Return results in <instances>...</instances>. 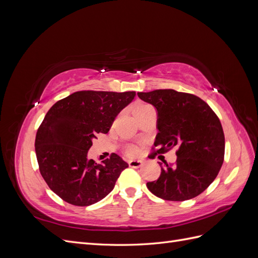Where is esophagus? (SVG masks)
<instances>
[{"instance_id": "34e87169", "label": "esophagus", "mask_w": 258, "mask_h": 258, "mask_svg": "<svg viewBox=\"0 0 258 258\" xmlns=\"http://www.w3.org/2000/svg\"><path fill=\"white\" fill-rule=\"evenodd\" d=\"M128 165L131 168H140L142 166V161L141 160H129Z\"/></svg>"}]
</instances>
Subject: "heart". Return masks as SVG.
Listing matches in <instances>:
<instances>
[{
    "label": "heart",
    "instance_id": "heart-1",
    "mask_svg": "<svg viewBox=\"0 0 258 258\" xmlns=\"http://www.w3.org/2000/svg\"><path fill=\"white\" fill-rule=\"evenodd\" d=\"M151 107V105H148L146 103H143V102H139V103H136L134 106H132V113H134L135 117H137L139 114H141L144 110H146V108ZM137 153V147L134 146V145H129L126 147V154L129 155V156H132L135 155Z\"/></svg>",
    "mask_w": 258,
    "mask_h": 258
}]
</instances>
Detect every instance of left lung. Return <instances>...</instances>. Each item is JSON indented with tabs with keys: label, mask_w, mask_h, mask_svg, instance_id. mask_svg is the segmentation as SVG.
<instances>
[{
	"label": "left lung",
	"mask_w": 258,
	"mask_h": 258,
	"mask_svg": "<svg viewBox=\"0 0 258 258\" xmlns=\"http://www.w3.org/2000/svg\"><path fill=\"white\" fill-rule=\"evenodd\" d=\"M138 96L157 112L158 134L148 157L178 147L174 165L162 161L160 176L148 182L147 188L170 201L197 197L214 181L224 161L225 137L217 115L191 93L157 89Z\"/></svg>",
	"instance_id": "8db88e82"
}]
</instances>
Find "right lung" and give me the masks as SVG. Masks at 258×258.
Wrapping results in <instances>:
<instances>
[{
    "instance_id": "add662e5",
    "label": "right lung",
    "mask_w": 258,
    "mask_h": 258,
    "mask_svg": "<svg viewBox=\"0 0 258 258\" xmlns=\"http://www.w3.org/2000/svg\"><path fill=\"white\" fill-rule=\"evenodd\" d=\"M135 96L136 91H76L45 115L35 138L38 169L62 200L87 207L112 191L128 163L115 153L97 163L88 159L87 153L92 139L107 134L115 117Z\"/></svg>"
}]
</instances>
